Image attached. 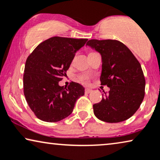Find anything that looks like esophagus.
Instances as JSON below:
<instances>
[{
	"instance_id": "1",
	"label": "esophagus",
	"mask_w": 160,
	"mask_h": 160,
	"mask_svg": "<svg viewBox=\"0 0 160 160\" xmlns=\"http://www.w3.org/2000/svg\"><path fill=\"white\" fill-rule=\"evenodd\" d=\"M91 91H92V90H91V88H86V90H85V92H86V93H91Z\"/></svg>"
}]
</instances>
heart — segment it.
<instances>
[{
  "mask_svg": "<svg viewBox=\"0 0 160 160\" xmlns=\"http://www.w3.org/2000/svg\"><path fill=\"white\" fill-rule=\"evenodd\" d=\"M79 80H80V82H83V83H87L88 82V77L86 76H81L79 78Z\"/></svg>",
  "mask_w": 160,
  "mask_h": 160,
  "instance_id": "heart-1",
  "label": "heart"
}]
</instances>
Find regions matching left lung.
Segmentation results:
<instances>
[{
  "label": "left lung",
  "instance_id": "1",
  "mask_svg": "<svg viewBox=\"0 0 160 160\" xmlns=\"http://www.w3.org/2000/svg\"><path fill=\"white\" fill-rule=\"evenodd\" d=\"M90 46L102 55L100 81L110 88L101 102L93 105L99 120L118 123L132 116L145 96L146 80L141 66L133 53L118 40L91 39Z\"/></svg>",
  "mask_w": 160,
  "mask_h": 160
}]
</instances>
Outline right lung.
Instances as JSON below:
<instances>
[{"label":"right lung","instance_id":"add662e5","mask_svg":"<svg viewBox=\"0 0 160 160\" xmlns=\"http://www.w3.org/2000/svg\"><path fill=\"white\" fill-rule=\"evenodd\" d=\"M87 39L54 37L40 43L25 62L23 89L28 105L35 116L47 122H57L73 111L85 89L78 82L68 87L58 82L70 67L75 52Z\"/></svg>","mask_w":160,"mask_h":160}]
</instances>
